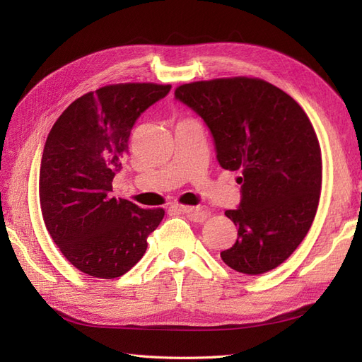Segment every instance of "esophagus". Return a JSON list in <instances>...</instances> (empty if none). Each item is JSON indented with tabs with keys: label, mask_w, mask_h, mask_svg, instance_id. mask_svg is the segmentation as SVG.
I'll return each mask as SVG.
<instances>
[{
	"label": "esophagus",
	"mask_w": 362,
	"mask_h": 362,
	"mask_svg": "<svg viewBox=\"0 0 362 362\" xmlns=\"http://www.w3.org/2000/svg\"><path fill=\"white\" fill-rule=\"evenodd\" d=\"M177 210L184 213V214H189L192 221L194 222H204L205 218L210 216V213H208V210H205V208L202 206H193V205H180L177 206Z\"/></svg>",
	"instance_id": "1"
}]
</instances>
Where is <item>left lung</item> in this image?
Returning <instances> with one entry per match:
<instances>
[{
  "label": "left lung",
  "mask_w": 362,
  "mask_h": 362,
  "mask_svg": "<svg viewBox=\"0 0 362 362\" xmlns=\"http://www.w3.org/2000/svg\"><path fill=\"white\" fill-rule=\"evenodd\" d=\"M177 100L210 128L217 160L242 177V202L226 217L237 242L226 266L261 275L276 269L308 234L322 189V151L303 108L261 78L231 76L181 84Z\"/></svg>",
  "instance_id": "obj_1"
}]
</instances>
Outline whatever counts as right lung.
I'll return each instance as SVG.
<instances>
[{"instance_id": "right-lung-1", "label": "right lung", "mask_w": 362, "mask_h": 362, "mask_svg": "<svg viewBox=\"0 0 362 362\" xmlns=\"http://www.w3.org/2000/svg\"><path fill=\"white\" fill-rule=\"evenodd\" d=\"M170 84H108L75 100L52 125L39 173L43 222L74 267L101 279L122 276L148 247L163 208L112 198L137 117Z\"/></svg>"}]
</instances>
